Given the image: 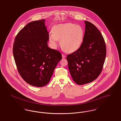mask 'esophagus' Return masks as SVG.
Returning a JSON list of instances; mask_svg holds the SVG:
<instances>
[{
  "label": "esophagus",
  "mask_w": 121,
  "mask_h": 121,
  "mask_svg": "<svg viewBox=\"0 0 121 121\" xmlns=\"http://www.w3.org/2000/svg\"><path fill=\"white\" fill-rule=\"evenodd\" d=\"M62 58H64L66 57V56H65L64 54H62Z\"/></svg>",
  "instance_id": "34e87169"
}]
</instances>
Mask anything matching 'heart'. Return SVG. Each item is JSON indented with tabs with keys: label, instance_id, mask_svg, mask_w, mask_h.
I'll return each instance as SVG.
<instances>
[{
	"label": "heart",
	"instance_id": "b5f03b06",
	"mask_svg": "<svg viewBox=\"0 0 121 121\" xmlns=\"http://www.w3.org/2000/svg\"><path fill=\"white\" fill-rule=\"evenodd\" d=\"M84 36V31L80 25L73 23H63L53 27L52 33L49 36V40L54 48L57 47L58 40H60L61 46L65 51L73 52L80 48Z\"/></svg>",
	"mask_w": 121,
	"mask_h": 121
}]
</instances>
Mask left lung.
I'll return each instance as SVG.
<instances>
[{
    "label": "left lung",
    "mask_w": 121,
    "mask_h": 121,
    "mask_svg": "<svg viewBox=\"0 0 121 121\" xmlns=\"http://www.w3.org/2000/svg\"><path fill=\"white\" fill-rule=\"evenodd\" d=\"M85 23L82 45L67 57L73 79L79 85L97 78L102 71L106 56V44L101 32L91 23L85 21Z\"/></svg>",
    "instance_id": "1"
}]
</instances>
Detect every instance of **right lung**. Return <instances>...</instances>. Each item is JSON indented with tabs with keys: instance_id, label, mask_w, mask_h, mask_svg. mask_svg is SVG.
<instances>
[{
	"instance_id": "add662e5",
	"label": "right lung",
	"mask_w": 121,
	"mask_h": 121,
	"mask_svg": "<svg viewBox=\"0 0 121 121\" xmlns=\"http://www.w3.org/2000/svg\"><path fill=\"white\" fill-rule=\"evenodd\" d=\"M45 21L28 23L16 35L13 49L19 73L28 84L37 87L49 82L62 59L60 52L48 47L49 34Z\"/></svg>"
}]
</instances>
